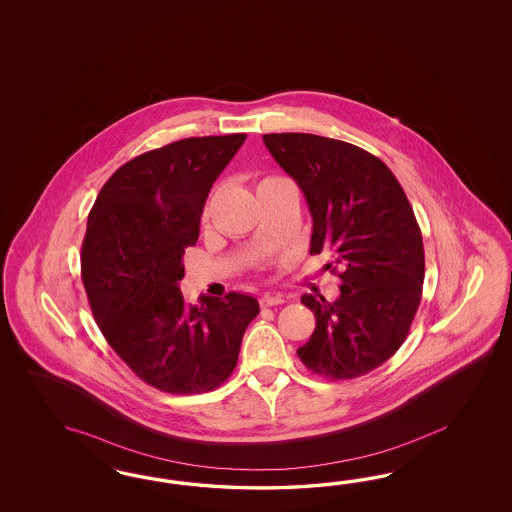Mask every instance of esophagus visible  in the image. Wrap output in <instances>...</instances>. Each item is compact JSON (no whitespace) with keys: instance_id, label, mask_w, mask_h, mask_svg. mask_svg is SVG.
Listing matches in <instances>:
<instances>
[{"instance_id":"1","label":"esophagus","mask_w":512,"mask_h":512,"mask_svg":"<svg viewBox=\"0 0 512 512\" xmlns=\"http://www.w3.org/2000/svg\"><path fill=\"white\" fill-rule=\"evenodd\" d=\"M283 304V298L279 295H264L261 298V308H272V306H279Z\"/></svg>"}]
</instances>
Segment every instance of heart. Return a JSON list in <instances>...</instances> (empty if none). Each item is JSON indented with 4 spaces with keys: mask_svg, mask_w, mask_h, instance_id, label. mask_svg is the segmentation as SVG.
<instances>
[{
    "mask_svg": "<svg viewBox=\"0 0 512 512\" xmlns=\"http://www.w3.org/2000/svg\"><path fill=\"white\" fill-rule=\"evenodd\" d=\"M272 180H279V178H276V176H270V178H264L261 184H264V182H272Z\"/></svg>",
    "mask_w": 512,
    "mask_h": 512,
    "instance_id": "heart-1",
    "label": "heart"
}]
</instances>
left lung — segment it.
I'll return each mask as SVG.
<instances>
[{"label": "left lung", "mask_w": 512, "mask_h": 512, "mask_svg": "<svg viewBox=\"0 0 512 512\" xmlns=\"http://www.w3.org/2000/svg\"><path fill=\"white\" fill-rule=\"evenodd\" d=\"M263 140L306 195L310 253L330 249L332 270L341 266L340 298H300L317 326L296 355L332 381L372 372L402 347L419 310L424 246L413 208L387 165L355 144L310 133Z\"/></svg>", "instance_id": "8db88e82"}]
</instances>
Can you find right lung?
Returning a JSON list of instances; mask_svg holds the SVG:
<instances>
[{
  "label": "right lung",
  "mask_w": 512,
  "mask_h": 512,
  "mask_svg": "<svg viewBox=\"0 0 512 512\" xmlns=\"http://www.w3.org/2000/svg\"><path fill=\"white\" fill-rule=\"evenodd\" d=\"M244 140L189 137L137 155L101 187L88 216L80 272L93 319L131 372L161 392L225 383L259 315L253 296H202L201 306H187L178 289L206 197Z\"/></svg>",
  "instance_id": "1"
}]
</instances>
